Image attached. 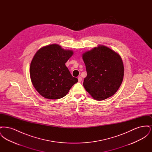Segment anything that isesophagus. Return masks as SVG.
Segmentation results:
<instances>
[{
    "label": "esophagus",
    "mask_w": 152,
    "mask_h": 152,
    "mask_svg": "<svg viewBox=\"0 0 152 152\" xmlns=\"http://www.w3.org/2000/svg\"><path fill=\"white\" fill-rule=\"evenodd\" d=\"M81 80H82V78H81V77H78V81L79 82H81Z\"/></svg>",
    "instance_id": "obj_1"
}]
</instances>
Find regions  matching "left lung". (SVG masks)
Instances as JSON below:
<instances>
[{
    "label": "left lung",
    "mask_w": 152,
    "mask_h": 152,
    "mask_svg": "<svg viewBox=\"0 0 152 152\" xmlns=\"http://www.w3.org/2000/svg\"><path fill=\"white\" fill-rule=\"evenodd\" d=\"M87 77L83 86L96 100L116 94L123 82L124 68L120 55L107 46L99 45L82 55Z\"/></svg>",
    "instance_id": "obj_1"
}]
</instances>
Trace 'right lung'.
<instances>
[{
  "label": "right lung",
  "mask_w": 152,
  "mask_h": 152,
  "mask_svg": "<svg viewBox=\"0 0 152 152\" xmlns=\"http://www.w3.org/2000/svg\"><path fill=\"white\" fill-rule=\"evenodd\" d=\"M73 54V51L56 44L44 46L36 52L30 64V78L35 89L44 98L61 99L78 81L65 65Z\"/></svg>",
  "instance_id": "right-lung-1"
}]
</instances>
